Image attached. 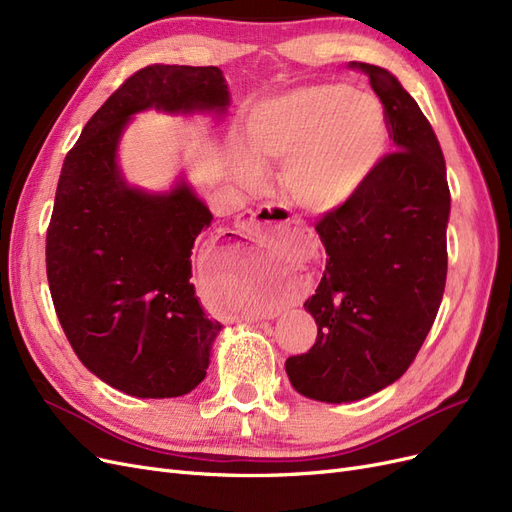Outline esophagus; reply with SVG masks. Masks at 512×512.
I'll use <instances>...</instances> for the list:
<instances>
[{"label": "esophagus", "mask_w": 512, "mask_h": 512, "mask_svg": "<svg viewBox=\"0 0 512 512\" xmlns=\"http://www.w3.org/2000/svg\"><path fill=\"white\" fill-rule=\"evenodd\" d=\"M240 225L246 234L255 240H285L291 236L289 217L278 206H261L257 210H246L240 214ZM270 319V317H268Z\"/></svg>", "instance_id": "1"}]
</instances>
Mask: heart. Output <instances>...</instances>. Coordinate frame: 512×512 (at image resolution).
Masks as SVG:
<instances>
[{
    "instance_id": "1",
    "label": "heart",
    "mask_w": 512,
    "mask_h": 512,
    "mask_svg": "<svg viewBox=\"0 0 512 512\" xmlns=\"http://www.w3.org/2000/svg\"><path fill=\"white\" fill-rule=\"evenodd\" d=\"M389 142L383 104L342 85L289 91L261 106L249 125L251 155L234 159L246 187L263 183V168L285 163L280 187L308 212L342 206L381 163Z\"/></svg>"
}]
</instances>
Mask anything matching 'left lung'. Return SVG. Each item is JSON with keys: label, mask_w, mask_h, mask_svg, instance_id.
<instances>
[{"label": "left lung", "mask_w": 512, "mask_h": 512, "mask_svg": "<svg viewBox=\"0 0 512 512\" xmlns=\"http://www.w3.org/2000/svg\"><path fill=\"white\" fill-rule=\"evenodd\" d=\"M381 97L395 153L317 223L327 263L304 308L317 340L285 361L310 400H364L395 383L430 334L447 283L451 193L434 129L385 68L349 63Z\"/></svg>", "instance_id": "1"}]
</instances>
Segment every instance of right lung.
<instances>
[{
	"label": "right lung",
	"instance_id": "obj_1",
	"mask_svg": "<svg viewBox=\"0 0 512 512\" xmlns=\"http://www.w3.org/2000/svg\"><path fill=\"white\" fill-rule=\"evenodd\" d=\"M229 106L214 65H148L114 91L65 155L46 234V276L74 353L134 398H178L204 381L221 323L191 283L195 238L212 212L180 174L170 191L131 187L119 142L144 110L217 114Z\"/></svg>",
	"mask_w": 512,
	"mask_h": 512
}]
</instances>
